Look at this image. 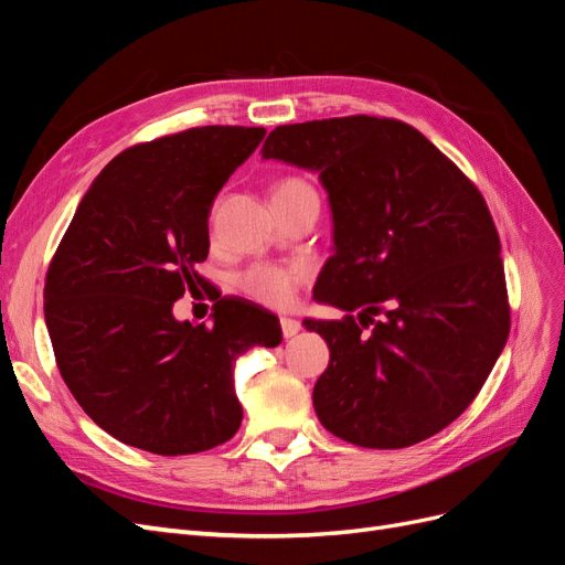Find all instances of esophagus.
Returning <instances> with one entry per match:
<instances>
[{
  "instance_id": "1",
  "label": "esophagus",
  "mask_w": 565,
  "mask_h": 565,
  "mask_svg": "<svg viewBox=\"0 0 565 565\" xmlns=\"http://www.w3.org/2000/svg\"><path fill=\"white\" fill-rule=\"evenodd\" d=\"M280 328H282V337H285V339H289V337L299 334V330H301V322H299V320H295V318H280Z\"/></svg>"
}]
</instances>
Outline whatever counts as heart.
I'll use <instances>...</instances> for the list:
<instances>
[{"mask_svg":"<svg viewBox=\"0 0 565 565\" xmlns=\"http://www.w3.org/2000/svg\"><path fill=\"white\" fill-rule=\"evenodd\" d=\"M301 195H316V191L303 179L289 177L276 185L273 200H295ZM306 276H309V266L306 264L259 262L241 273L237 287H241L243 295L264 306H270V309H285V306L295 301L297 289L306 280Z\"/></svg>","mask_w":565,"mask_h":565,"instance_id":"1","label":"heart"}]
</instances>
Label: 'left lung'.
<instances>
[{"label":"left lung","instance_id":"left-lung-1","mask_svg":"<svg viewBox=\"0 0 565 565\" xmlns=\"http://www.w3.org/2000/svg\"><path fill=\"white\" fill-rule=\"evenodd\" d=\"M262 156L313 169L332 207L334 254L313 297L349 316L303 320L330 347L313 388L320 424L377 450L446 429L509 337L500 235L483 195L424 134L388 117L282 125Z\"/></svg>","mask_w":565,"mask_h":565}]
</instances>
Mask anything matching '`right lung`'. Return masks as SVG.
Segmentation results:
<instances>
[{
    "mask_svg": "<svg viewBox=\"0 0 565 565\" xmlns=\"http://www.w3.org/2000/svg\"><path fill=\"white\" fill-rule=\"evenodd\" d=\"M264 127H195L131 146L96 177L46 270L44 320L61 377L100 429L156 455L212 450L243 407L237 355L278 347L276 316L214 303L212 324L179 322L174 301L202 285L216 193Z\"/></svg>",
    "mask_w": 565,
    "mask_h": 565,
    "instance_id": "1",
    "label": "right lung"
}]
</instances>
